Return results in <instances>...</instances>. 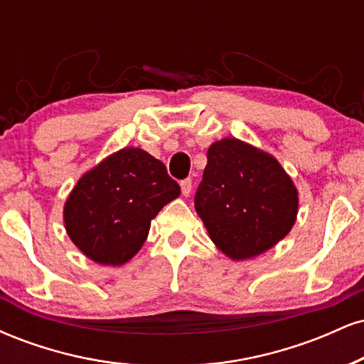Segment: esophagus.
I'll return each instance as SVG.
<instances>
[{"label": "esophagus", "mask_w": 364, "mask_h": 364, "mask_svg": "<svg viewBox=\"0 0 364 364\" xmlns=\"http://www.w3.org/2000/svg\"><path fill=\"white\" fill-rule=\"evenodd\" d=\"M179 185H181V193H183V195L188 196V195L191 193V179H190V178L183 179V181L179 183Z\"/></svg>", "instance_id": "esophagus-1"}]
</instances>
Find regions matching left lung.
<instances>
[{
    "instance_id": "obj_1",
    "label": "left lung",
    "mask_w": 364,
    "mask_h": 364,
    "mask_svg": "<svg viewBox=\"0 0 364 364\" xmlns=\"http://www.w3.org/2000/svg\"><path fill=\"white\" fill-rule=\"evenodd\" d=\"M195 208L225 257L248 260L289 235L298 190L274 156L228 136L208 147Z\"/></svg>"
}]
</instances>
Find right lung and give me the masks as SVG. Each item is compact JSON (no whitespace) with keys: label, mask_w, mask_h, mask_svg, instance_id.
<instances>
[{"label":"right lung","mask_w":364,"mask_h":364,"mask_svg":"<svg viewBox=\"0 0 364 364\" xmlns=\"http://www.w3.org/2000/svg\"><path fill=\"white\" fill-rule=\"evenodd\" d=\"M179 193L159 159L124 147L73 186L63 208L66 235L92 262L123 265L140 252L154 217Z\"/></svg>","instance_id":"right-lung-1"}]
</instances>
